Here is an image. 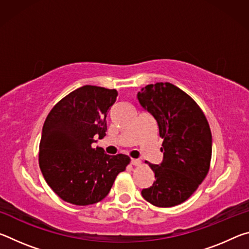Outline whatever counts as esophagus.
<instances>
[{
	"label": "esophagus",
	"mask_w": 249,
	"mask_h": 249,
	"mask_svg": "<svg viewBox=\"0 0 249 249\" xmlns=\"http://www.w3.org/2000/svg\"><path fill=\"white\" fill-rule=\"evenodd\" d=\"M130 163L134 166H140L141 165V160L140 159H132L130 160Z\"/></svg>",
	"instance_id": "esophagus-1"
}]
</instances>
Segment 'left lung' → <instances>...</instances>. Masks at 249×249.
<instances>
[{
	"instance_id": "8db88e82",
	"label": "left lung",
	"mask_w": 249,
	"mask_h": 249,
	"mask_svg": "<svg viewBox=\"0 0 249 249\" xmlns=\"http://www.w3.org/2000/svg\"><path fill=\"white\" fill-rule=\"evenodd\" d=\"M138 102L157 122L163 158L149 165L155 174L142 196L155 206L170 208L188 200L210 169L212 134L199 105L169 82L148 84L137 93Z\"/></svg>"
}]
</instances>
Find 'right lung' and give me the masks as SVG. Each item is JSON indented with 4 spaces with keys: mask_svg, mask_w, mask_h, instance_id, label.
Masks as SVG:
<instances>
[{
    "mask_svg": "<svg viewBox=\"0 0 249 249\" xmlns=\"http://www.w3.org/2000/svg\"><path fill=\"white\" fill-rule=\"evenodd\" d=\"M117 91L83 86L54 105L39 144V167L56 195L75 205L98 203L108 195L129 157L109 156L94 147L107 132V116Z\"/></svg>",
    "mask_w": 249,
    "mask_h": 249,
    "instance_id": "right-lung-1",
    "label": "right lung"
}]
</instances>
